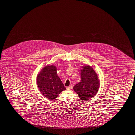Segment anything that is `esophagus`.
Instances as JSON below:
<instances>
[{
    "mask_svg": "<svg viewBox=\"0 0 135 135\" xmlns=\"http://www.w3.org/2000/svg\"><path fill=\"white\" fill-rule=\"evenodd\" d=\"M72 88H73V87L71 86L67 87V90H71V89H72Z\"/></svg>",
    "mask_w": 135,
    "mask_h": 135,
    "instance_id": "34e87169",
    "label": "esophagus"
}]
</instances>
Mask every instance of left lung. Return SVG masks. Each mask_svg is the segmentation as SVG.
I'll return each mask as SVG.
<instances>
[{"mask_svg": "<svg viewBox=\"0 0 135 135\" xmlns=\"http://www.w3.org/2000/svg\"><path fill=\"white\" fill-rule=\"evenodd\" d=\"M98 76L91 66H84L81 70V81L74 86V91L84 101L94 97L99 88Z\"/></svg>", "mask_w": 135, "mask_h": 135, "instance_id": "left-lung-1", "label": "left lung"}]
</instances>
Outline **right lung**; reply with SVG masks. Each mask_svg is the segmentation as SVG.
<instances>
[{
	"mask_svg": "<svg viewBox=\"0 0 135 135\" xmlns=\"http://www.w3.org/2000/svg\"><path fill=\"white\" fill-rule=\"evenodd\" d=\"M37 85L41 93L50 100L56 99L66 88L57 74V69L54 65L43 68L37 78Z\"/></svg>",
	"mask_w": 135,
	"mask_h": 135,
	"instance_id": "right-lung-1",
	"label": "right lung"
}]
</instances>
